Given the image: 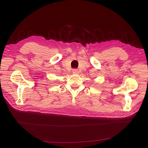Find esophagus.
I'll return each instance as SVG.
<instances>
[{"instance_id":"34e87169","label":"esophagus","mask_w":148,"mask_h":148,"mask_svg":"<svg viewBox=\"0 0 148 148\" xmlns=\"http://www.w3.org/2000/svg\"><path fill=\"white\" fill-rule=\"evenodd\" d=\"M72 72H73V73H75V74H78V73H79V71H78V70L77 69H73Z\"/></svg>"}]
</instances>
